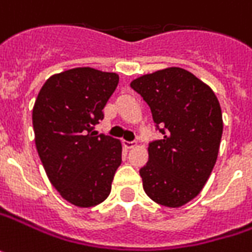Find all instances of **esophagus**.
Returning <instances> with one entry per match:
<instances>
[{"instance_id":"1","label":"esophagus","mask_w":252,"mask_h":252,"mask_svg":"<svg viewBox=\"0 0 252 252\" xmlns=\"http://www.w3.org/2000/svg\"><path fill=\"white\" fill-rule=\"evenodd\" d=\"M135 142H129V141H124V148L126 149H131V148H134Z\"/></svg>"}]
</instances>
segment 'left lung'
<instances>
[{
    "instance_id": "1",
    "label": "left lung",
    "mask_w": 252,
    "mask_h": 252,
    "mask_svg": "<svg viewBox=\"0 0 252 252\" xmlns=\"http://www.w3.org/2000/svg\"><path fill=\"white\" fill-rule=\"evenodd\" d=\"M152 111L163 139L149 143V160L139 170L146 195L180 208L194 199L212 173L220 146L219 100L195 75L171 66L131 82Z\"/></svg>"
}]
</instances>
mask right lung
I'll list each match as a JSON object with an SVG mask.
<instances>
[{
    "instance_id": "1",
    "label": "right lung",
    "mask_w": 252,
    "mask_h": 252,
    "mask_svg": "<svg viewBox=\"0 0 252 252\" xmlns=\"http://www.w3.org/2000/svg\"><path fill=\"white\" fill-rule=\"evenodd\" d=\"M118 75L74 68L50 76L33 107L34 142L50 183L79 208L103 202L121 164V142L93 131Z\"/></svg>"
}]
</instances>
